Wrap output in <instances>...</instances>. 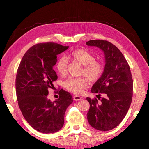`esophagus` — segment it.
Masks as SVG:
<instances>
[{"instance_id": "34e87169", "label": "esophagus", "mask_w": 149, "mask_h": 149, "mask_svg": "<svg viewBox=\"0 0 149 149\" xmlns=\"http://www.w3.org/2000/svg\"><path fill=\"white\" fill-rule=\"evenodd\" d=\"M73 99H74L75 101H77V100H80L81 99V97H79V96H74Z\"/></svg>"}]
</instances>
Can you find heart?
Listing matches in <instances>:
<instances>
[{
    "mask_svg": "<svg viewBox=\"0 0 149 149\" xmlns=\"http://www.w3.org/2000/svg\"><path fill=\"white\" fill-rule=\"evenodd\" d=\"M70 56L79 64L84 65L82 74L84 75L90 81H96L99 79L104 71V65L101 61L95 60V56L89 51L84 49H78L73 50ZM68 59L61 56L58 59L56 69L60 74L66 73ZM87 86V81L85 77H70L64 81V87L74 94L79 95Z\"/></svg>",
    "mask_w": 149,
    "mask_h": 149,
    "instance_id": "b5f03b06",
    "label": "heart"
}]
</instances>
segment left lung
<instances>
[{
	"label": "left lung",
	"instance_id": "8db88e82",
	"mask_svg": "<svg viewBox=\"0 0 149 149\" xmlns=\"http://www.w3.org/2000/svg\"><path fill=\"white\" fill-rule=\"evenodd\" d=\"M86 44L101 49L106 62L101 77L91 89L93 93H97V99L87 98L90 104L87 120L95 129L109 131L122 122L129 110L133 97L132 75L127 60L114 45L104 40H91Z\"/></svg>",
	"mask_w": 149,
	"mask_h": 149
}]
</instances>
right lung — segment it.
I'll list each match as a JSON object with an SVG mask.
<instances>
[{
    "label": "right lung",
    "mask_w": 149,
    "mask_h": 149,
    "mask_svg": "<svg viewBox=\"0 0 149 149\" xmlns=\"http://www.w3.org/2000/svg\"><path fill=\"white\" fill-rule=\"evenodd\" d=\"M68 48L55 42L33 45L17 68L16 91L19 109L27 123L42 133L61 129L66 108L73 102L71 94L62 89L58 91V99L53 102L48 99L49 89L58 78L53 69L56 56Z\"/></svg>",
    "instance_id": "obj_1"
}]
</instances>
